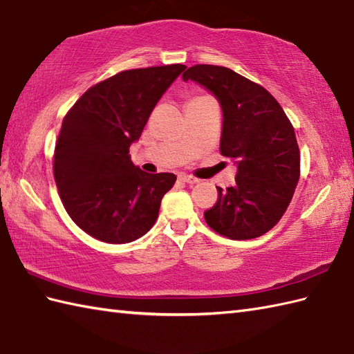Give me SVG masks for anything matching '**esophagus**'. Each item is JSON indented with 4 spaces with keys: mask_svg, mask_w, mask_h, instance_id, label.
Returning <instances> with one entry per match:
<instances>
[{
    "mask_svg": "<svg viewBox=\"0 0 354 354\" xmlns=\"http://www.w3.org/2000/svg\"><path fill=\"white\" fill-rule=\"evenodd\" d=\"M179 179H181L183 183H185V184H190V185H193V184H198V183H199L196 178H193V176H190V175H185V173H183V175H179Z\"/></svg>",
    "mask_w": 354,
    "mask_h": 354,
    "instance_id": "esophagus-1",
    "label": "esophagus"
}]
</instances>
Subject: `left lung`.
<instances>
[{"instance_id": "left-lung-1", "label": "left lung", "mask_w": 354, "mask_h": 354, "mask_svg": "<svg viewBox=\"0 0 354 354\" xmlns=\"http://www.w3.org/2000/svg\"><path fill=\"white\" fill-rule=\"evenodd\" d=\"M204 86L223 114L221 153L237 165L236 184L204 213L209 228L232 240L260 237L288 209L299 179L295 131L265 88L217 65H194L183 74Z\"/></svg>"}]
</instances>
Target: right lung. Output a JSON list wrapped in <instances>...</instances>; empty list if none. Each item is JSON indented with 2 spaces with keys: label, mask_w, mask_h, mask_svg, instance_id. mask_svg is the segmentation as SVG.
Wrapping results in <instances>:
<instances>
[{
  "label": "right lung",
  "mask_w": 354,
  "mask_h": 354,
  "mask_svg": "<svg viewBox=\"0 0 354 354\" xmlns=\"http://www.w3.org/2000/svg\"><path fill=\"white\" fill-rule=\"evenodd\" d=\"M187 68L127 70L91 86L65 115L53 171L74 223L106 243H129L153 227L173 173H146L131 161L150 112Z\"/></svg>",
  "instance_id": "1"
}]
</instances>
